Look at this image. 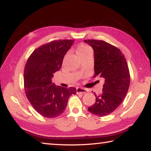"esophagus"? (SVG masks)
<instances>
[{"instance_id":"1","label":"esophagus","mask_w":151,"mask_h":151,"mask_svg":"<svg viewBox=\"0 0 151 151\" xmlns=\"http://www.w3.org/2000/svg\"><path fill=\"white\" fill-rule=\"evenodd\" d=\"M87 90L84 88H81V87H78L76 88V93H87Z\"/></svg>"}]
</instances>
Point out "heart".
Returning <instances> with one entry per match:
<instances>
[{
    "label": "heart",
    "instance_id": "1",
    "mask_svg": "<svg viewBox=\"0 0 151 151\" xmlns=\"http://www.w3.org/2000/svg\"><path fill=\"white\" fill-rule=\"evenodd\" d=\"M92 52L91 48L88 45H86L85 44H81L78 46L76 50V52L79 58L81 57L82 56L86 55V53Z\"/></svg>",
    "mask_w": 151,
    "mask_h": 151
}]
</instances>
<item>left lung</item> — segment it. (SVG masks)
<instances>
[{
  "instance_id": "1",
  "label": "left lung",
  "mask_w": 151,
  "mask_h": 151,
  "mask_svg": "<svg viewBox=\"0 0 151 151\" xmlns=\"http://www.w3.org/2000/svg\"><path fill=\"white\" fill-rule=\"evenodd\" d=\"M94 50V77L104 78L103 93L96 96L88 111L98 116L112 113L121 104L129 90L130 73L124 55L118 48L101 40H85Z\"/></svg>"
}]
</instances>
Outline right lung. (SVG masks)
I'll return each instance as SVG.
<instances>
[{
  "label": "right lung",
  "mask_w": 151,
  "mask_h": 151,
  "mask_svg": "<svg viewBox=\"0 0 151 151\" xmlns=\"http://www.w3.org/2000/svg\"><path fill=\"white\" fill-rule=\"evenodd\" d=\"M74 40H53L33 51L24 70V88L33 108L46 118H55L65 111L74 87L56 86L51 79L59 70L63 58Z\"/></svg>",
  "instance_id": "obj_1"
}]
</instances>
